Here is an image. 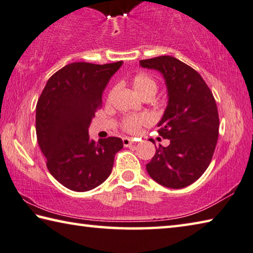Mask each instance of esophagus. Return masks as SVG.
I'll return each mask as SVG.
<instances>
[{"mask_svg": "<svg viewBox=\"0 0 253 253\" xmlns=\"http://www.w3.org/2000/svg\"><path fill=\"white\" fill-rule=\"evenodd\" d=\"M123 145L126 148H127V147H131L132 144L134 143V141L133 140H131V139H129V138H123Z\"/></svg>", "mask_w": 253, "mask_h": 253, "instance_id": "1", "label": "esophagus"}]
</instances>
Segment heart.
<instances>
[{
  "mask_svg": "<svg viewBox=\"0 0 253 253\" xmlns=\"http://www.w3.org/2000/svg\"><path fill=\"white\" fill-rule=\"evenodd\" d=\"M132 85H133L135 92L140 96H143L148 93H154L156 94L158 88L156 81L145 73L135 74L132 78ZM151 122L152 118L145 113L126 115L122 119L121 127L123 131L127 132V133H136V132L140 131L141 127L148 126Z\"/></svg>",
  "mask_w": 253,
  "mask_h": 253,
  "instance_id": "1",
  "label": "heart"
}]
</instances>
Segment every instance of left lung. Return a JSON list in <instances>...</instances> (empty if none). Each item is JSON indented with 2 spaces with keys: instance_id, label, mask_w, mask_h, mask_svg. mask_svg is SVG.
<instances>
[{
  "instance_id": "obj_1",
  "label": "left lung",
  "mask_w": 253,
  "mask_h": 253,
  "mask_svg": "<svg viewBox=\"0 0 253 253\" xmlns=\"http://www.w3.org/2000/svg\"><path fill=\"white\" fill-rule=\"evenodd\" d=\"M140 65L163 74L169 96L158 132L170 144L156 147L147 171L163 187L185 188L205 173L213 157L219 136L213 94L196 70L173 56L141 60Z\"/></svg>"
}]
</instances>
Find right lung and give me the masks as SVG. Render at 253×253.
<instances>
[{"label": "right lung", "mask_w": 253, "mask_h": 253, "mask_svg": "<svg viewBox=\"0 0 253 253\" xmlns=\"http://www.w3.org/2000/svg\"><path fill=\"white\" fill-rule=\"evenodd\" d=\"M123 62L93 64L74 62L48 79L37 104L38 143L53 178L72 191L84 192L108 179L120 138L97 142L87 129L102 104V93Z\"/></svg>", "instance_id": "right-lung-1"}]
</instances>
